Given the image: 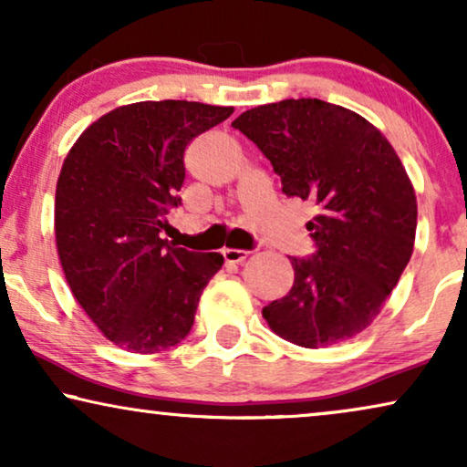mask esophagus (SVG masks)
Wrapping results in <instances>:
<instances>
[{"label": "esophagus", "instance_id": "34e87169", "mask_svg": "<svg viewBox=\"0 0 467 467\" xmlns=\"http://www.w3.org/2000/svg\"><path fill=\"white\" fill-rule=\"evenodd\" d=\"M248 257V251H240V248H225L223 251V259L225 264H242Z\"/></svg>", "mask_w": 467, "mask_h": 467}]
</instances>
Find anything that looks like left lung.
I'll return each mask as SVG.
<instances>
[{"instance_id":"left-lung-1","label":"left lung","mask_w":467,"mask_h":467,"mask_svg":"<svg viewBox=\"0 0 467 467\" xmlns=\"http://www.w3.org/2000/svg\"><path fill=\"white\" fill-rule=\"evenodd\" d=\"M270 159L283 193L308 200L317 253L291 257V291L267 304L274 334L304 348L347 342L369 327L410 261L417 195L398 152L353 110L283 99L232 123Z\"/></svg>"}]
</instances>
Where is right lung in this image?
I'll return each instance as SVG.
<instances>
[{"mask_svg":"<svg viewBox=\"0 0 467 467\" xmlns=\"http://www.w3.org/2000/svg\"><path fill=\"white\" fill-rule=\"evenodd\" d=\"M232 106L163 99L119 106L87 127L55 191L57 253L76 302L108 340L161 353L184 340L221 253L161 240L181 203L184 149Z\"/></svg>","mask_w":467,"mask_h":467,"instance_id":"right-lung-1","label":"right lung"}]
</instances>
